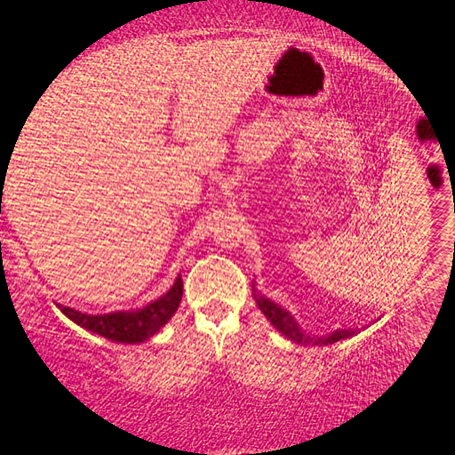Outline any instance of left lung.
<instances>
[{"mask_svg":"<svg viewBox=\"0 0 455 455\" xmlns=\"http://www.w3.org/2000/svg\"><path fill=\"white\" fill-rule=\"evenodd\" d=\"M254 299H256L258 307L261 309V313L267 316V321L275 328H277L283 336H286L288 339H292L296 343H301V346H309V343H313V346H328V343H336L339 339H346V338L355 334V330H343L341 328V330H334V332L328 334V336L311 338L309 334H306L304 330L298 326V323L294 321V316L291 313L284 311L277 304H273L271 299L259 296V294H254Z\"/></svg>","mask_w":455,"mask_h":455,"instance_id":"1","label":"left lung"}]
</instances>
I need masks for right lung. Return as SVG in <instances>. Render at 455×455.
Listing matches in <instances>:
<instances>
[{
    "label": "right lung",
    "instance_id": "right-lung-1",
    "mask_svg": "<svg viewBox=\"0 0 455 455\" xmlns=\"http://www.w3.org/2000/svg\"><path fill=\"white\" fill-rule=\"evenodd\" d=\"M184 283L178 277L167 294H163L156 301H151L146 307L136 311H114L106 315H87L76 311L72 307L60 306V311L68 319L79 324L81 328L91 330L94 334H100L108 339L117 343H142L154 336L161 326L171 321L178 306L182 301Z\"/></svg>",
    "mask_w": 455,
    "mask_h": 455
}]
</instances>
